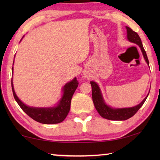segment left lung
I'll list each match as a JSON object with an SVG mask.
<instances>
[{
  "instance_id": "1",
  "label": "left lung",
  "mask_w": 160,
  "mask_h": 160,
  "mask_svg": "<svg viewBox=\"0 0 160 160\" xmlns=\"http://www.w3.org/2000/svg\"><path fill=\"white\" fill-rule=\"evenodd\" d=\"M126 29L127 38H128V41L135 43V44L139 46L140 49L142 51V55L144 56L145 61L149 65L147 54H146L144 48H143L141 39H140L139 35L128 27H126ZM90 84L92 86V96L94 107H95L99 115L103 118L108 119V120L125 121L132 117L139 110L140 108L142 106V104L145 103L149 94H148V96L142 100V102L140 103L137 106L130 108H122V109H113V108L110 107L106 104L104 99H103L101 90H100L98 85L95 82H93V81H91Z\"/></svg>"
}]
</instances>
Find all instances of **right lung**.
<instances>
[{
    "mask_svg": "<svg viewBox=\"0 0 160 160\" xmlns=\"http://www.w3.org/2000/svg\"><path fill=\"white\" fill-rule=\"evenodd\" d=\"M14 64V62H13ZM12 64V65H13ZM13 71V67L12 68ZM78 81L76 78L70 82L66 83L63 88V96L59 101L58 105L54 107L38 108L27 106L21 102L15 92L12 84V78L11 80L12 90L13 96L19 106L37 122L44 124H55L63 121L68 113L70 109V102L72 97L78 86Z\"/></svg>",
    "mask_w": 160,
    "mask_h": 160,
    "instance_id": "right-lung-1",
    "label": "right lung"
}]
</instances>
